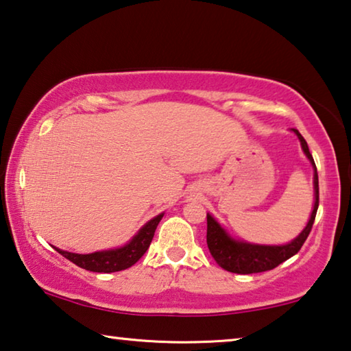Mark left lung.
I'll list each match as a JSON object with an SVG mask.
<instances>
[{
	"mask_svg": "<svg viewBox=\"0 0 351 351\" xmlns=\"http://www.w3.org/2000/svg\"><path fill=\"white\" fill-rule=\"evenodd\" d=\"M294 134L300 140V145L303 152L311 162L314 168V208L311 217L306 223V227L302 230L298 237L291 241L289 244L285 245H261V244H250L244 243V241L233 239L230 234L223 230L219 223L211 215H206V244H208L210 254L215 258V261L219 264L222 269L233 274H258L266 272L275 269L291 256H294L302 245L305 244L309 232H311L313 223L315 219V213L319 208V177H317V168H315L314 158L309 147L306 145L305 138L300 135L297 129Z\"/></svg>",
	"mask_w": 351,
	"mask_h": 351,
	"instance_id": "obj_1",
	"label": "left lung"
}]
</instances>
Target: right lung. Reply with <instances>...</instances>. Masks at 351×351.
Returning <instances> with one entry per match:
<instances>
[{
  "instance_id": "1",
  "label": "right lung",
  "mask_w": 351,
  "mask_h": 351,
  "mask_svg": "<svg viewBox=\"0 0 351 351\" xmlns=\"http://www.w3.org/2000/svg\"><path fill=\"white\" fill-rule=\"evenodd\" d=\"M163 213L155 216L154 219L149 221L146 226L140 228L134 238H132L130 243H128L119 249L113 250H102V252H95V254H87V255H79V254H71V252H65L54 247V249L63 255L66 260L76 264V266L85 269V271L90 272H118L124 271L140 260V258L146 254L149 245L152 243L155 228H157L158 222L162 221Z\"/></svg>"
}]
</instances>
